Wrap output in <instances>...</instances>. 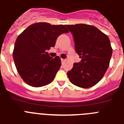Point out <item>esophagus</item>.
<instances>
[{
  "instance_id": "obj_1",
  "label": "esophagus",
  "mask_w": 124,
  "mask_h": 124,
  "mask_svg": "<svg viewBox=\"0 0 124 124\" xmlns=\"http://www.w3.org/2000/svg\"><path fill=\"white\" fill-rule=\"evenodd\" d=\"M65 60L63 59H61V62H62V63H63V62H65Z\"/></svg>"
}]
</instances>
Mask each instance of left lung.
<instances>
[{
  "label": "left lung",
  "instance_id": "8db88e82",
  "mask_svg": "<svg viewBox=\"0 0 124 124\" xmlns=\"http://www.w3.org/2000/svg\"><path fill=\"white\" fill-rule=\"evenodd\" d=\"M66 26L73 35L75 49L81 59L67 72L72 84L83 88L93 86L103 77L112 54L110 40L96 27L76 24Z\"/></svg>",
  "mask_w": 124,
  "mask_h": 124
}]
</instances>
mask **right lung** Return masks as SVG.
<instances>
[{
  "instance_id": "1",
  "label": "right lung",
  "mask_w": 124,
  "mask_h": 124,
  "mask_svg": "<svg viewBox=\"0 0 124 124\" xmlns=\"http://www.w3.org/2000/svg\"><path fill=\"white\" fill-rule=\"evenodd\" d=\"M65 25L36 23L18 36L13 57L16 70L26 83L33 87L49 84L61 66L59 56L52 58L46 52L54 47L58 36L69 33Z\"/></svg>"
}]
</instances>
